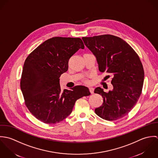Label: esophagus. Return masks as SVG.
<instances>
[{
	"label": "esophagus",
	"instance_id": "1",
	"mask_svg": "<svg viewBox=\"0 0 158 158\" xmlns=\"http://www.w3.org/2000/svg\"><path fill=\"white\" fill-rule=\"evenodd\" d=\"M89 91H90V92L92 94H93L94 93V88H93V87H89Z\"/></svg>",
	"mask_w": 158,
	"mask_h": 158
}]
</instances>
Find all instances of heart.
Listing matches in <instances>:
<instances>
[{
  "label": "heart",
  "mask_w": 158,
  "mask_h": 158,
  "mask_svg": "<svg viewBox=\"0 0 158 158\" xmlns=\"http://www.w3.org/2000/svg\"><path fill=\"white\" fill-rule=\"evenodd\" d=\"M84 82H86V83H89V81H87V80H84Z\"/></svg>",
  "instance_id": "heart-1"
}]
</instances>
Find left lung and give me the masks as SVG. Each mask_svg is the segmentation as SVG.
<instances>
[{
	"label": "left lung",
	"mask_w": 158,
	"mask_h": 158,
	"mask_svg": "<svg viewBox=\"0 0 158 158\" xmlns=\"http://www.w3.org/2000/svg\"><path fill=\"white\" fill-rule=\"evenodd\" d=\"M82 40L96 57L99 71L113 76L112 91L106 93L100 87L95 89L94 93L103 98L102 106L95 109V113L108 121L124 117L142 93L144 71L139 57L125 41L114 35L82 37Z\"/></svg>",
	"instance_id": "1"
}]
</instances>
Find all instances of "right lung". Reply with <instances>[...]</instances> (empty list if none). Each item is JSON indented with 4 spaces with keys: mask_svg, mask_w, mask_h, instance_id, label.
<instances>
[{
    "mask_svg": "<svg viewBox=\"0 0 158 158\" xmlns=\"http://www.w3.org/2000/svg\"><path fill=\"white\" fill-rule=\"evenodd\" d=\"M79 49H84L79 38L53 37L38 46L25 60L20 82L25 104L44 123L62 122L78 99L90 95L85 86L62 92L60 85L59 77L67 71L69 59Z\"/></svg>",
    "mask_w": 158,
    "mask_h": 158,
    "instance_id": "obj_1",
    "label": "right lung"
}]
</instances>
